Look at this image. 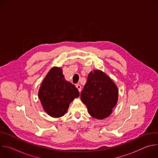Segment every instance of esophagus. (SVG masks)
Segmentation results:
<instances>
[{
  "instance_id": "1",
  "label": "esophagus",
  "mask_w": 158,
  "mask_h": 158,
  "mask_svg": "<svg viewBox=\"0 0 158 158\" xmlns=\"http://www.w3.org/2000/svg\"><path fill=\"white\" fill-rule=\"evenodd\" d=\"M76 87L77 88L78 91H79V92L81 91V85H79V84H76Z\"/></svg>"
}]
</instances>
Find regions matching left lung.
Segmentation results:
<instances>
[{
	"instance_id": "8db88e82",
	"label": "left lung",
	"mask_w": 158,
	"mask_h": 158,
	"mask_svg": "<svg viewBox=\"0 0 158 158\" xmlns=\"http://www.w3.org/2000/svg\"><path fill=\"white\" fill-rule=\"evenodd\" d=\"M119 90L106 74L94 70L88 75L81 94L82 102L86 105L89 114L97 119L109 117L118 100Z\"/></svg>"
}]
</instances>
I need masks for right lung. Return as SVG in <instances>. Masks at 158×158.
<instances>
[{
    "mask_svg": "<svg viewBox=\"0 0 158 158\" xmlns=\"http://www.w3.org/2000/svg\"><path fill=\"white\" fill-rule=\"evenodd\" d=\"M79 96L77 89L64 79L60 67H53L44 79L38 97L44 110L53 118L63 116L70 103Z\"/></svg>",
    "mask_w": 158,
    "mask_h": 158,
    "instance_id": "1",
    "label": "right lung"
}]
</instances>
